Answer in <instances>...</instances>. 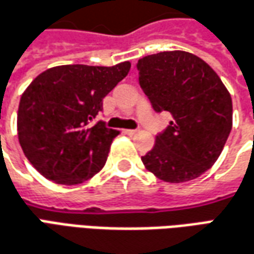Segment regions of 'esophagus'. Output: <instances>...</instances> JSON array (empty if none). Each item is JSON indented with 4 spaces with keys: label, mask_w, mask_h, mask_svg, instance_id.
Wrapping results in <instances>:
<instances>
[{
    "label": "esophagus",
    "mask_w": 254,
    "mask_h": 254,
    "mask_svg": "<svg viewBox=\"0 0 254 254\" xmlns=\"http://www.w3.org/2000/svg\"><path fill=\"white\" fill-rule=\"evenodd\" d=\"M137 132H139L137 129H127V130H125V133H127V134H130V136H132V134H136Z\"/></svg>",
    "instance_id": "obj_1"
}]
</instances>
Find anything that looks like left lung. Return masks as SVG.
<instances>
[{"label": "left lung", "mask_w": 254, "mask_h": 254, "mask_svg": "<svg viewBox=\"0 0 254 254\" xmlns=\"http://www.w3.org/2000/svg\"><path fill=\"white\" fill-rule=\"evenodd\" d=\"M139 84L155 113L173 117L141 161L168 183L194 180L223 151L232 127V100L210 65L183 51L137 62Z\"/></svg>", "instance_id": "8db88e82"}]
</instances>
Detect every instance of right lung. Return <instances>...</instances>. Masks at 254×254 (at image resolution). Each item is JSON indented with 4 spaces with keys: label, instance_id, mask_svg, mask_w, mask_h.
<instances>
[{
    "label": "right lung",
    "instance_id": "add662e5",
    "mask_svg": "<svg viewBox=\"0 0 254 254\" xmlns=\"http://www.w3.org/2000/svg\"><path fill=\"white\" fill-rule=\"evenodd\" d=\"M129 70V62L113 67L58 65L28 85L19 103L17 136L42 176L74 186L103 169L118 132L94 121L103 99Z\"/></svg>",
    "mask_w": 254,
    "mask_h": 254
}]
</instances>
